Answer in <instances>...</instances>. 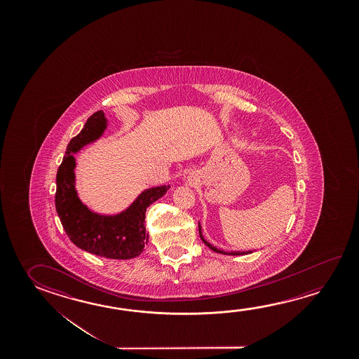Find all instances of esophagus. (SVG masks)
<instances>
[{
    "label": "esophagus",
    "mask_w": 359,
    "mask_h": 359,
    "mask_svg": "<svg viewBox=\"0 0 359 359\" xmlns=\"http://www.w3.org/2000/svg\"><path fill=\"white\" fill-rule=\"evenodd\" d=\"M188 180L189 184H191V185H193V184H195V180H196V179H195V177H193V175H190V177H188Z\"/></svg>",
    "instance_id": "obj_1"
}]
</instances>
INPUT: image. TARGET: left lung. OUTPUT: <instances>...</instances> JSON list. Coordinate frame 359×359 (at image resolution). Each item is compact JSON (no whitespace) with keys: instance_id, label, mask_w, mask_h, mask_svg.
<instances>
[{"instance_id":"1","label":"left lung","mask_w":359,"mask_h":359,"mask_svg":"<svg viewBox=\"0 0 359 359\" xmlns=\"http://www.w3.org/2000/svg\"><path fill=\"white\" fill-rule=\"evenodd\" d=\"M199 236L200 239L204 241V244H205L206 247L210 248L212 252H215V253L225 254V255H244V254H250L253 253V252H255V250H243V252H241V250H230V252H228V250H223V249H220V248L214 247L212 243H209V241H206L205 238H204V236H203V230H201V225H200V222Z\"/></svg>"}]
</instances>
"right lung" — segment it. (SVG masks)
<instances>
[{"instance_id":"add662e5","label":"right lung","mask_w":359,"mask_h":359,"mask_svg":"<svg viewBox=\"0 0 359 359\" xmlns=\"http://www.w3.org/2000/svg\"><path fill=\"white\" fill-rule=\"evenodd\" d=\"M107 125L104 111H96L88 118L83 130L71 139L56 175L55 206L66 234L76 247L104 258L125 260L144 252L149 241L145 212L154 201L168 193L170 185L144 189L128 208L115 214L90 209L77 193L74 154L97 142Z\"/></svg>"}]
</instances>
